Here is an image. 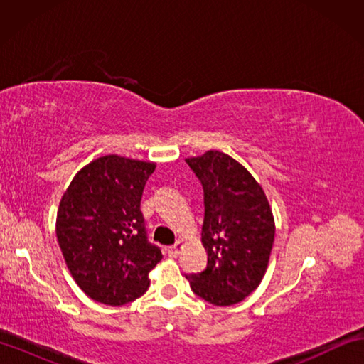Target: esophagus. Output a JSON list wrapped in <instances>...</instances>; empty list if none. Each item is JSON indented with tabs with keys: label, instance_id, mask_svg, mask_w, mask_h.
<instances>
[{
	"label": "esophagus",
	"instance_id": "obj_1",
	"mask_svg": "<svg viewBox=\"0 0 364 364\" xmlns=\"http://www.w3.org/2000/svg\"><path fill=\"white\" fill-rule=\"evenodd\" d=\"M181 249H183V242L178 241L172 247H168V255H170V257H178V255H180V252H181Z\"/></svg>",
	"mask_w": 364,
	"mask_h": 364
}]
</instances>
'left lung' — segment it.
I'll list each match as a JSON object with an SVG mask.
<instances>
[{
    "label": "left lung",
    "mask_w": 364,
    "mask_h": 364,
    "mask_svg": "<svg viewBox=\"0 0 364 364\" xmlns=\"http://www.w3.org/2000/svg\"><path fill=\"white\" fill-rule=\"evenodd\" d=\"M203 188L202 242L208 264L186 278L198 297L235 305L258 288L266 274L275 227L264 191L222 151L186 159Z\"/></svg>",
    "instance_id": "1"
}]
</instances>
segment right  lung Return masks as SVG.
<instances>
[{
	"mask_svg": "<svg viewBox=\"0 0 364 364\" xmlns=\"http://www.w3.org/2000/svg\"><path fill=\"white\" fill-rule=\"evenodd\" d=\"M154 167L107 154L78 172L60 200L59 247L76 284L100 304L120 306L141 297L149 272L162 259L141 211Z\"/></svg>",
	"mask_w": 364,
	"mask_h": 364,
	"instance_id": "1",
	"label": "right lung"
}]
</instances>
